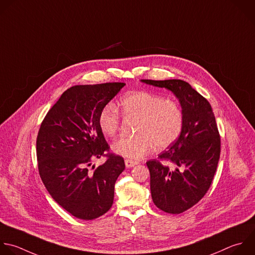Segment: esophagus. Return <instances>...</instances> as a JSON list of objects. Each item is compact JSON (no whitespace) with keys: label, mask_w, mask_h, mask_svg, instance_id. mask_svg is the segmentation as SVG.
I'll return each mask as SVG.
<instances>
[{"label":"esophagus","mask_w":255,"mask_h":255,"mask_svg":"<svg viewBox=\"0 0 255 255\" xmlns=\"http://www.w3.org/2000/svg\"><path fill=\"white\" fill-rule=\"evenodd\" d=\"M138 162L137 161H134V160H130V159H126L125 160V165L127 168H131V167H134L135 165H137Z\"/></svg>","instance_id":"34e87169"}]
</instances>
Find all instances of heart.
<instances>
[{"mask_svg":"<svg viewBox=\"0 0 255 255\" xmlns=\"http://www.w3.org/2000/svg\"><path fill=\"white\" fill-rule=\"evenodd\" d=\"M123 115L138 118L135 136H122L117 139L112 149L123 157L140 159L149 153L154 145L165 149L173 144L183 128L184 116L180 104L161 95L135 91L124 96L120 101ZM98 125L106 137H113L120 126V116L115 106L104 107L98 118Z\"/></svg>","mask_w":255,"mask_h":255,"instance_id":"heart-1","label":"heart"}]
</instances>
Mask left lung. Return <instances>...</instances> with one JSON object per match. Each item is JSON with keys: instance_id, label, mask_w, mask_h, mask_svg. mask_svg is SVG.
I'll use <instances>...</instances> for the list:
<instances>
[{"instance_id": "left-lung-1", "label": "left lung", "mask_w": 255, "mask_h": 255, "mask_svg": "<svg viewBox=\"0 0 255 255\" xmlns=\"http://www.w3.org/2000/svg\"><path fill=\"white\" fill-rule=\"evenodd\" d=\"M171 91L183 111L178 139L146 162L154 204L164 212L179 214L195 205L209 189L220 157V136L209 102L191 85L178 79L141 80Z\"/></svg>"}]
</instances>
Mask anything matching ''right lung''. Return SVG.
<instances>
[{
  "mask_svg": "<svg viewBox=\"0 0 255 255\" xmlns=\"http://www.w3.org/2000/svg\"><path fill=\"white\" fill-rule=\"evenodd\" d=\"M124 83L79 85L65 91L43 120L37 137L41 179L52 198L73 216L92 220L105 214L114 200V186L125 169L124 159L106 155L109 146L98 125L101 110Z\"/></svg>",
  "mask_w": 255,
  "mask_h": 255,
  "instance_id": "add662e5",
  "label": "right lung"
}]
</instances>
